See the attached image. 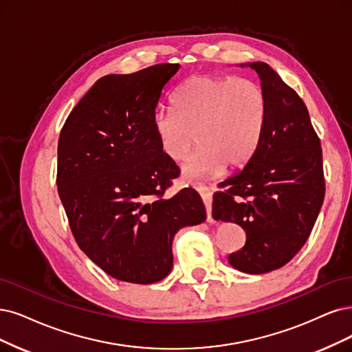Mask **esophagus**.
Segmentation results:
<instances>
[{
	"instance_id": "1",
	"label": "esophagus",
	"mask_w": 352,
	"mask_h": 352,
	"mask_svg": "<svg viewBox=\"0 0 352 352\" xmlns=\"http://www.w3.org/2000/svg\"><path fill=\"white\" fill-rule=\"evenodd\" d=\"M197 190H199L200 197H201V200H203V203H204V206H206L207 220H209V222H213V217H212V199H213V192H212V190H210L209 187H206V186H199Z\"/></svg>"
}]
</instances>
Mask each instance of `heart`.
Listing matches in <instances>:
<instances>
[{
	"label": "heart",
	"instance_id": "heart-1",
	"mask_svg": "<svg viewBox=\"0 0 352 352\" xmlns=\"http://www.w3.org/2000/svg\"><path fill=\"white\" fill-rule=\"evenodd\" d=\"M174 110L156 113L153 129L162 151L174 161H184L200 143L181 168L192 183L250 161L264 132L268 100L251 80L194 75L174 94Z\"/></svg>",
	"mask_w": 352,
	"mask_h": 352
}]
</instances>
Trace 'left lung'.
<instances>
[{
	"label": "left lung",
	"mask_w": 352,
	"mask_h": 352,
	"mask_svg": "<svg viewBox=\"0 0 352 352\" xmlns=\"http://www.w3.org/2000/svg\"><path fill=\"white\" fill-rule=\"evenodd\" d=\"M255 69L268 100L264 132L250 161L213 197V219L239 225L245 246L229 264L246 274H265L302 250L324 197L320 140L296 91L264 62Z\"/></svg>",
	"instance_id": "left-lung-1"
}]
</instances>
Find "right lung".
I'll return each instance as SVG.
<instances>
[{
	"label": "right lung",
	"mask_w": 352,
	"mask_h": 352,
	"mask_svg": "<svg viewBox=\"0 0 352 352\" xmlns=\"http://www.w3.org/2000/svg\"><path fill=\"white\" fill-rule=\"evenodd\" d=\"M178 63L106 75L65 122L58 143V192L78 246L116 280L152 284L173 270V239L206 220L196 190L166 199L178 177L153 116Z\"/></svg>",
	"instance_id": "right-lung-1"
}]
</instances>
